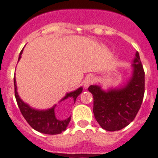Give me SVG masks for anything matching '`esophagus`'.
Returning a JSON list of instances; mask_svg holds the SVG:
<instances>
[{"mask_svg": "<svg viewBox=\"0 0 158 158\" xmlns=\"http://www.w3.org/2000/svg\"><path fill=\"white\" fill-rule=\"evenodd\" d=\"M94 81V78H93V76H88L87 77L85 78V81H84L83 83V85H84V88L85 89H88L89 88V86L91 85L93 82Z\"/></svg>", "mask_w": 158, "mask_h": 158, "instance_id": "esophagus-1", "label": "esophagus"}]
</instances>
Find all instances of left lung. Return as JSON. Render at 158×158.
Returning <instances> with one entry per match:
<instances>
[{
	"label": "left lung",
	"instance_id": "8db88e82",
	"mask_svg": "<svg viewBox=\"0 0 158 158\" xmlns=\"http://www.w3.org/2000/svg\"><path fill=\"white\" fill-rule=\"evenodd\" d=\"M131 68V76L119 87L103 89L100 85H92L88 89L93 96L95 118L106 131L126 127L139 111L145 93V73L138 51Z\"/></svg>",
	"mask_w": 158,
	"mask_h": 158
}]
</instances>
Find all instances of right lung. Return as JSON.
<instances>
[{
  "instance_id": "obj_1",
  "label": "right lung",
  "mask_w": 158,
  "mask_h": 158,
  "mask_svg": "<svg viewBox=\"0 0 158 158\" xmlns=\"http://www.w3.org/2000/svg\"><path fill=\"white\" fill-rule=\"evenodd\" d=\"M22 54H23V50L19 53L18 62L21 58ZM14 87H15V96H16L18 107L26 121L28 123L29 125L33 129L39 131L40 133L52 135L61 134L66 130V127L69 125V121L71 119V116L68 117L65 119L57 118L56 115H55V110H54L57 104H54L52 107L45 110L36 109V108L31 107L29 104H26L19 97L17 92V85H16V81L15 77H14ZM82 90H83V88L79 87L74 91L67 93L65 96L58 103L67 100L68 98H71L75 103L77 97L81 93Z\"/></svg>"
}]
</instances>
